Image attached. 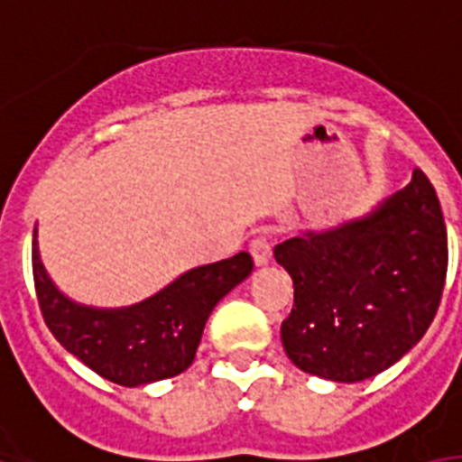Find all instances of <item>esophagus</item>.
<instances>
[{"label": "esophagus", "mask_w": 462, "mask_h": 462, "mask_svg": "<svg viewBox=\"0 0 462 462\" xmlns=\"http://www.w3.org/2000/svg\"><path fill=\"white\" fill-rule=\"evenodd\" d=\"M250 255H253V263H255V267H264V264H270V260H272L270 241H267L264 236H257V238H253V243H250Z\"/></svg>", "instance_id": "1"}]
</instances>
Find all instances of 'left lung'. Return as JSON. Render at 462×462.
Masks as SVG:
<instances>
[{"mask_svg": "<svg viewBox=\"0 0 462 462\" xmlns=\"http://www.w3.org/2000/svg\"><path fill=\"white\" fill-rule=\"evenodd\" d=\"M274 260L294 282L282 323L291 364L359 383L398 364L434 320L448 267L441 205L417 168L366 214L274 245Z\"/></svg>", "mask_w": 462, "mask_h": 462, "instance_id": "obj_1", "label": "left lung"}]
</instances>
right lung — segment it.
I'll list each match as a JSON object with an SVG mask.
<instances>
[{
    "label": "right lung",
    "mask_w": 462,
    "mask_h": 462,
    "mask_svg": "<svg viewBox=\"0 0 462 462\" xmlns=\"http://www.w3.org/2000/svg\"><path fill=\"white\" fill-rule=\"evenodd\" d=\"M253 272L248 253L182 272L144 301L98 309L62 294L45 270L33 228V280L55 339L106 381L125 388L182 374L195 361L214 306Z\"/></svg>",
    "instance_id": "add662e5"
}]
</instances>
